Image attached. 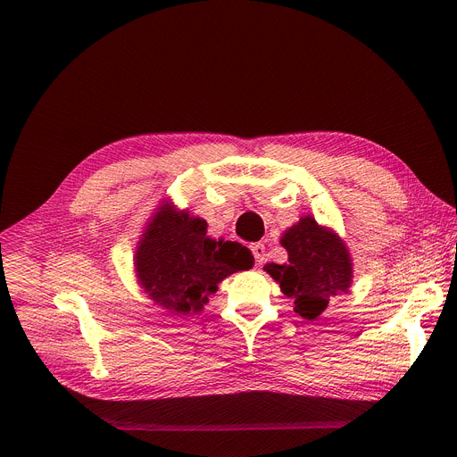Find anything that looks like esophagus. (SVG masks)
Masks as SVG:
<instances>
[{
  "mask_svg": "<svg viewBox=\"0 0 457 457\" xmlns=\"http://www.w3.org/2000/svg\"><path fill=\"white\" fill-rule=\"evenodd\" d=\"M251 253L254 256L256 266H262L266 262V245L262 242H256L251 245Z\"/></svg>",
  "mask_w": 457,
  "mask_h": 457,
  "instance_id": "obj_1",
  "label": "esophagus"
}]
</instances>
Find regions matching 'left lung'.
I'll use <instances>...</instances> for the list:
<instances>
[{
	"label": "left lung",
	"instance_id": "8db88e82",
	"mask_svg": "<svg viewBox=\"0 0 457 457\" xmlns=\"http://www.w3.org/2000/svg\"><path fill=\"white\" fill-rule=\"evenodd\" d=\"M280 242L289 253V264H266L264 270L286 296L295 298V311L314 320L335 296L347 293L353 278L351 256L344 242L312 217L300 219Z\"/></svg>",
	"mask_w": 457,
	"mask_h": 457
}]
</instances>
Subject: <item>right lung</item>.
Wrapping results in <instances>:
<instances>
[{
  "mask_svg": "<svg viewBox=\"0 0 457 457\" xmlns=\"http://www.w3.org/2000/svg\"><path fill=\"white\" fill-rule=\"evenodd\" d=\"M206 220L161 208L137 249L136 270L154 302L173 314L199 312L217 284L249 270V249L229 240H212Z\"/></svg>",
  "mask_w": 457,
  "mask_h": 457,
  "instance_id": "1",
  "label": "right lung"
}]
</instances>
